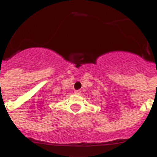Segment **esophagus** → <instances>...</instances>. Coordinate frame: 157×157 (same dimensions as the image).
<instances>
[{
  "label": "esophagus",
  "instance_id": "34e87169",
  "mask_svg": "<svg viewBox=\"0 0 157 157\" xmlns=\"http://www.w3.org/2000/svg\"><path fill=\"white\" fill-rule=\"evenodd\" d=\"M74 93H75L76 94H80V93H81V91H80V90H76V91H74Z\"/></svg>",
  "mask_w": 157,
  "mask_h": 157
}]
</instances>
